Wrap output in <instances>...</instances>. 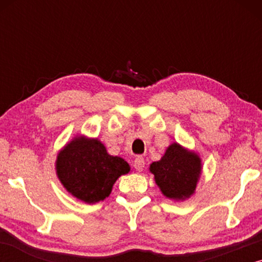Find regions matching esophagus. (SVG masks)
Returning <instances> with one entry per match:
<instances>
[{"label":"esophagus","instance_id":"1","mask_svg":"<svg viewBox=\"0 0 262 262\" xmlns=\"http://www.w3.org/2000/svg\"><path fill=\"white\" fill-rule=\"evenodd\" d=\"M134 166H135V168H136V169H137L138 171H142L143 169H144V166H145V161H144V159H143L142 156H137V157H136V160H135Z\"/></svg>","mask_w":262,"mask_h":262}]
</instances>
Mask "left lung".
<instances>
[{
	"label": "left lung",
	"mask_w": 262,
	"mask_h": 262,
	"mask_svg": "<svg viewBox=\"0 0 262 262\" xmlns=\"http://www.w3.org/2000/svg\"><path fill=\"white\" fill-rule=\"evenodd\" d=\"M202 169L198 154L177 142L171 143L161 160L149 167L162 194L175 202H184L194 194Z\"/></svg>",
	"instance_id": "obj_1"
}]
</instances>
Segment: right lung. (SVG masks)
Returning <instances> with one entry per match:
<instances>
[{
    "instance_id": "obj_1",
    "label": "right lung",
    "mask_w": 262,
    "mask_h": 262,
    "mask_svg": "<svg viewBox=\"0 0 262 262\" xmlns=\"http://www.w3.org/2000/svg\"><path fill=\"white\" fill-rule=\"evenodd\" d=\"M130 164L107 152L98 138L77 135L57 154L56 174L63 187L87 204L102 202L112 192L121 175L128 174Z\"/></svg>"
}]
</instances>
